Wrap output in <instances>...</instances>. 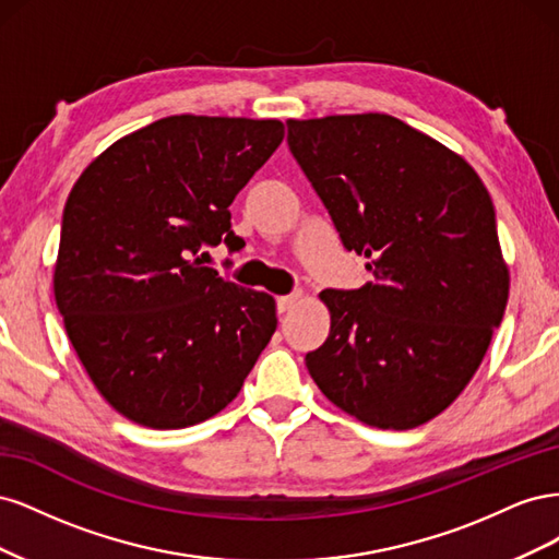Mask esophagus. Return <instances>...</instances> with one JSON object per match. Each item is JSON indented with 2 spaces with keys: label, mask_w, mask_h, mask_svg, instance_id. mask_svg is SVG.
Wrapping results in <instances>:
<instances>
[{
  "label": "esophagus",
  "mask_w": 559,
  "mask_h": 559,
  "mask_svg": "<svg viewBox=\"0 0 559 559\" xmlns=\"http://www.w3.org/2000/svg\"><path fill=\"white\" fill-rule=\"evenodd\" d=\"M298 298H300V294H289V296H280L277 298V312H286V310H292L296 302H298Z\"/></svg>",
  "instance_id": "34e87169"
}]
</instances>
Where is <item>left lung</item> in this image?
Wrapping results in <instances>:
<instances>
[{
    "label": "left lung",
    "mask_w": 559,
    "mask_h": 559,
    "mask_svg": "<svg viewBox=\"0 0 559 559\" xmlns=\"http://www.w3.org/2000/svg\"><path fill=\"white\" fill-rule=\"evenodd\" d=\"M289 151L373 282L321 292L312 380L347 415L413 429L476 373L509 300L495 205L473 167L386 114L286 121Z\"/></svg>",
    "instance_id": "left-lung-1"
}]
</instances>
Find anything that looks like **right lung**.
<instances>
[{
  "label": "right lung",
  "mask_w": 559,
  "mask_h": 559,
  "mask_svg": "<svg viewBox=\"0 0 559 559\" xmlns=\"http://www.w3.org/2000/svg\"><path fill=\"white\" fill-rule=\"evenodd\" d=\"M282 140L275 118L167 116L111 144L67 198L58 310L97 392L142 427L224 411L277 329L273 296L200 249L240 251L228 207Z\"/></svg>",
  "instance_id": "add662e5"
}]
</instances>
